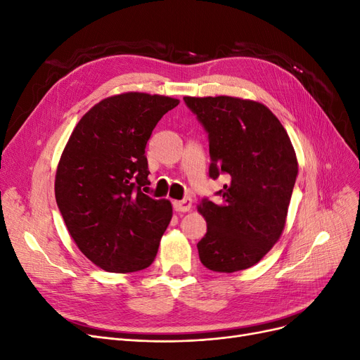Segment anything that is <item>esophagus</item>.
I'll return each mask as SVG.
<instances>
[{"instance_id": "1", "label": "esophagus", "mask_w": 360, "mask_h": 360, "mask_svg": "<svg viewBox=\"0 0 360 360\" xmlns=\"http://www.w3.org/2000/svg\"><path fill=\"white\" fill-rule=\"evenodd\" d=\"M172 207H174V210L179 212V213L189 212L191 207H192V200L191 198H184L181 201H174Z\"/></svg>"}]
</instances>
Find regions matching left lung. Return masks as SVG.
Wrapping results in <instances>:
<instances>
[{"label":"left lung","mask_w":360,"mask_h":360,"mask_svg":"<svg viewBox=\"0 0 360 360\" xmlns=\"http://www.w3.org/2000/svg\"><path fill=\"white\" fill-rule=\"evenodd\" d=\"M209 138V177H226L202 198L207 233L198 242L201 263L213 271L245 270L274 246L297 177V159L284 126L269 108L237 97H184Z\"/></svg>","instance_id":"1"}]
</instances>
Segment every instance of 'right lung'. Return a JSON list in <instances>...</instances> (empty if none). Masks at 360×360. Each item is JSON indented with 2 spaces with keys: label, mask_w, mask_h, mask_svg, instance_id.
Masks as SVG:
<instances>
[{
  "label": "right lung",
  "mask_w": 360,
  "mask_h": 360,
  "mask_svg": "<svg viewBox=\"0 0 360 360\" xmlns=\"http://www.w3.org/2000/svg\"><path fill=\"white\" fill-rule=\"evenodd\" d=\"M177 105L146 93L108 97L79 120L63 151L57 205L81 252L106 271L130 274L155 261L172 207L144 193L146 146Z\"/></svg>",
  "instance_id": "1"
}]
</instances>
